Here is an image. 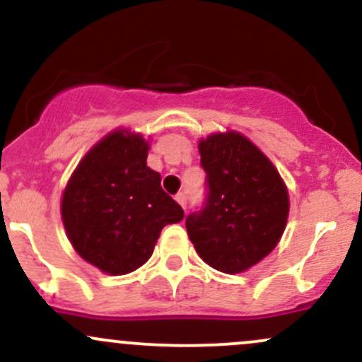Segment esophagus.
I'll return each mask as SVG.
<instances>
[{
	"label": "esophagus",
	"instance_id": "obj_1",
	"mask_svg": "<svg viewBox=\"0 0 362 362\" xmlns=\"http://www.w3.org/2000/svg\"><path fill=\"white\" fill-rule=\"evenodd\" d=\"M176 200H177V204H180V206L185 209L186 207V202H188V195H186V192H180L176 195Z\"/></svg>",
	"mask_w": 362,
	"mask_h": 362
}]
</instances>
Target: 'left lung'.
Wrapping results in <instances>:
<instances>
[{
	"mask_svg": "<svg viewBox=\"0 0 362 362\" xmlns=\"http://www.w3.org/2000/svg\"><path fill=\"white\" fill-rule=\"evenodd\" d=\"M206 202L186 216V232L200 258L225 274L262 262L284 233L288 188L274 163L238 132L199 143Z\"/></svg>",
	"mask_w": 362,
	"mask_h": 362,
	"instance_id": "obj_1",
	"label": "left lung"
}]
</instances>
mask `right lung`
Instances as JSON below:
<instances>
[{"instance_id": "obj_1", "label": "right lung", "mask_w": 362, "mask_h": 362, "mask_svg": "<svg viewBox=\"0 0 362 362\" xmlns=\"http://www.w3.org/2000/svg\"><path fill=\"white\" fill-rule=\"evenodd\" d=\"M146 141L129 130L100 139L64 189L62 223L74 251L104 274L124 275L150 259L165 225L185 212L146 165Z\"/></svg>"}]
</instances>
